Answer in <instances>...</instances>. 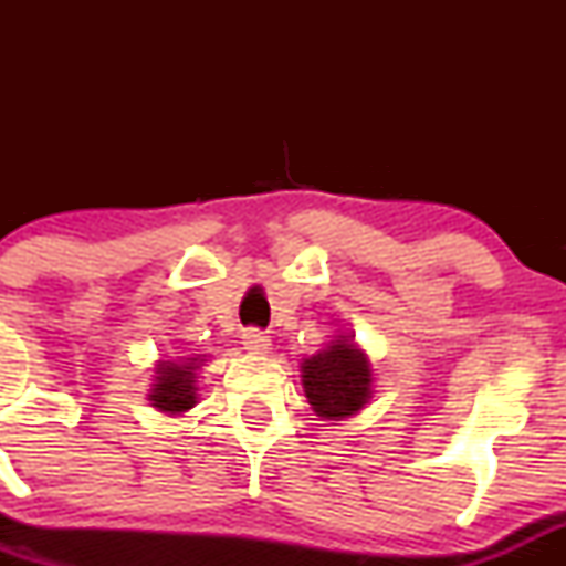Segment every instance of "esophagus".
Returning a JSON list of instances; mask_svg holds the SVG:
<instances>
[{"instance_id": "1", "label": "esophagus", "mask_w": 566, "mask_h": 566, "mask_svg": "<svg viewBox=\"0 0 566 566\" xmlns=\"http://www.w3.org/2000/svg\"><path fill=\"white\" fill-rule=\"evenodd\" d=\"M242 343H244L247 350H252V354H265V350L271 348V337L265 335L263 329H258V327L244 329Z\"/></svg>"}]
</instances>
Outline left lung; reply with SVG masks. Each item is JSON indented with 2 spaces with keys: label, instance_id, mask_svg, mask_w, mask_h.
Returning a JSON list of instances; mask_svg holds the SVG:
<instances>
[{
  "label": "left lung",
  "instance_id": "8db88e82",
  "mask_svg": "<svg viewBox=\"0 0 566 566\" xmlns=\"http://www.w3.org/2000/svg\"><path fill=\"white\" fill-rule=\"evenodd\" d=\"M301 369L305 396L322 418H348L367 405L373 386L369 361L346 337L303 359Z\"/></svg>",
  "mask_w": 566,
  "mask_h": 566
}]
</instances>
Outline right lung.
<instances>
[{
	"instance_id": "1",
	"label": "right lung",
	"mask_w": 566,
	"mask_h": 566,
	"mask_svg": "<svg viewBox=\"0 0 566 566\" xmlns=\"http://www.w3.org/2000/svg\"><path fill=\"white\" fill-rule=\"evenodd\" d=\"M197 359L186 361V365H172L165 361L157 369V382H154L151 401L161 412H186L197 405V380H193V367Z\"/></svg>"
}]
</instances>
